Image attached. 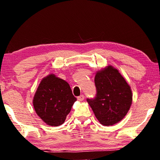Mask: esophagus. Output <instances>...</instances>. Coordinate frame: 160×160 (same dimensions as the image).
<instances>
[{
	"instance_id": "1",
	"label": "esophagus",
	"mask_w": 160,
	"mask_h": 160,
	"mask_svg": "<svg viewBox=\"0 0 160 160\" xmlns=\"http://www.w3.org/2000/svg\"><path fill=\"white\" fill-rule=\"evenodd\" d=\"M77 99H78V100H79V101H83L84 99H85V96H84L83 94H81L80 96L77 97Z\"/></svg>"
}]
</instances>
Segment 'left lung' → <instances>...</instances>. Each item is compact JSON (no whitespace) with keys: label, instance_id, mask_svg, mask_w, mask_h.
<instances>
[{"label":"left lung","instance_id":"1","mask_svg":"<svg viewBox=\"0 0 160 160\" xmlns=\"http://www.w3.org/2000/svg\"><path fill=\"white\" fill-rule=\"evenodd\" d=\"M97 94L87 99L96 118L104 126L119 122L128 113L132 104V91L117 69L107 66L94 78Z\"/></svg>","mask_w":160,"mask_h":160}]
</instances>
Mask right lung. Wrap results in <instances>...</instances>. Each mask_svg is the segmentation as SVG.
I'll return each mask as SVG.
<instances>
[{
    "mask_svg": "<svg viewBox=\"0 0 160 160\" xmlns=\"http://www.w3.org/2000/svg\"><path fill=\"white\" fill-rule=\"evenodd\" d=\"M76 100L69 84L51 74L40 82L34 94L33 105L37 115L46 123L58 126L64 123Z\"/></svg>",
    "mask_w": 160,
    "mask_h": 160,
    "instance_id": "right-lung-1",
    "label": "right lung"
}]
</instances>
